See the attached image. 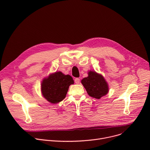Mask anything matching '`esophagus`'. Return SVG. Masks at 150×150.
I'll return each instance as SVG.
<instances>
[{
	"mask_svg": "<svg viewBox=\"0 0 150 150\" xmlns=\"http://www.w3.org/2000/svg\"><path fill=\"white\" fill-rule=\"evenodd\" d=\"M80 80L79 79V78H75V83L76 84H80Z\"/></svg>",
	"mask_w": 150,
	"mask_h": 150,
	"instance_id": "esophagus-1",
	"label": "esophagus"
}]
</instances>
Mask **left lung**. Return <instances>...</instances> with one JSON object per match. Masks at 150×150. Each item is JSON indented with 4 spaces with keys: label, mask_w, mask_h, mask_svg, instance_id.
<instances>
[{
    "label": "left lung",
    "mask_w": 150,
    "mask_h": 150,
    "mask_svg": "<svg viewBox=\"0 0 150 150\" xmlns=\"http://www.w3.org/2000/svg\"><path fill=\"white\" fill-rule=\"evenodd\" d=\"M81 84L88 95L96 99H100L109 92V85L105 78L96 71L89 70L88 77L83 78Z\"/></svg>",
    "instance_id": "1"
}]
</instances>
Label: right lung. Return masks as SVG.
<instances>
[{"instance_id":"obj_1","label":"right lung","mask_w":150,"mask_h":150,"mask_svg":"<svg viewBox=\"0 0 150 150\" xmlns=\"http://www.w3.org/2000/svg\"><path fill=\"white\" fill-rule=\"evenodd\" d=\"M74 83L72 76L60 71L50 74L41 82L42 95L50 103L57 104L65 98L69 86Z\"/></svg>"}]
</instances>
